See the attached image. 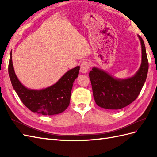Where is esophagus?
<instances>
[{
    "instance_id": "1",
    "label": "esophagus",
    "mask_w": 157,
    "mask_h": 157,
    "mask_svg": "<svg viewBox=\"0 0 157 157\" xmlns=\"http://www.w3.org/2000/svg\"><path fill=\"white\" fill-rule=\"evenodd\" d=\"M90 67V63L88 61H83L80 65V72L82 73H87Z\"/></svg>"
}]
</instances>
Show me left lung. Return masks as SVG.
Returning a JSON list of instances; mask_svg holds the SVG:
<instances>
[{"label": "left lung", "mask_w": 157, "mask_h": 157, "mask_svg": "<svg viewBox=\"0 0 157 157\" xmlns=\"http://www.w3.org/2000/svg\"><path fill=\"white\" fill-rule=\"evenodd\" d=\"M138 37L141 44V64L133 77L126 79L115 78L96 67L90 71L93 96L100 107L117 110L126 107L139 96L146 80L149 63L144 42L140 35Z\"/></svg>", "instance_id": "8db88e82"}]
</instances>
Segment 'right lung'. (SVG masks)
Returning a JSON list of instances; mask_svg holds the SVG:
<instances>
[{"mask_svg":"<svg viewBox=\"0 0 157 157\" xmlns=\"http://www.w3.org/2000/svg\"><path fill=\"white\" fill-rule=\"evenodd\" d=\"M79 70L77 66L68 71L54 85L37 90L27 88L18 80L13 67L12 51L8 64L9 77L21 101L30 111L42 115H57L68 107L73 84Z\"/></svg>","mask_w":157,"mask_h":157,"instance_id":"1","label":"right lung"}]
</instances>
